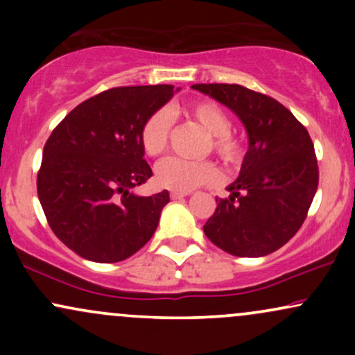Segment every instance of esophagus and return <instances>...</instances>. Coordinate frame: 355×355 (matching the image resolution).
<instances>
[{
  "label": "esophagus",
  "mask_w": 355,
  "mask_h": 355,
  "mask_svg": "<svg viewBox=\"0 0 355 355\" xmlns=\"http://www.w3.org/2000/svg\"><path fill=\"white\" fill-rule=\"evenodd\" d=\"M187 195H190V191H172L170 197H172V200H180V198L187 197Z\"/></svg>",
  "instance_id": "obj_1"
}]
</instances>
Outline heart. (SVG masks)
Returning <instances> with one entry per match:
<instances>
[{
    "label": "heart",
    "mask_w": 355,
    "mask_h": 355,
    "mask_svg": "<svg viewBox=\"0 0 355 355\" xmlns=\"http://www.w3.org/2000/svg\"><path fill=\"white\" fill-rule=\"evenodd\" d=\"M185 113L209 133L207 152H214L227 166H237L243 160V141L232 132V120L218 103L198 100L187 105ZM173 130L172 113L166 108L153 112L140 130V145L148 157H160L170 145ZM157 183L173 191H190L218 180V170L210 160L190 162L168 157L157 165Z\"/></svg>",
    "instance_id": "obj_1"
}]
</instances>
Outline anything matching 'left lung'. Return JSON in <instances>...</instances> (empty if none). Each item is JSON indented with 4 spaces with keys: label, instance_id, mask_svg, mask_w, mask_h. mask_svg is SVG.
<instances>
[{
    "label": "left lung",
    "instance_id": "8db88e82",
    "mask_svg": "<svg viewBox=\"0 0 355 355\" xmlns=\"http://www.w3.org/2000/svg\"><path fill=\"white\" fill-rule=\"evenodd\" d=\"M193 89L229 107L245 125L248 150L229 198L203 225L210 242L235 257H263L302 227L319 185L307 128L282 103L242 85L198 83Z\"/></svg>",
    "mask_w": 355,
    "mask_h": 355
}]
</instances>
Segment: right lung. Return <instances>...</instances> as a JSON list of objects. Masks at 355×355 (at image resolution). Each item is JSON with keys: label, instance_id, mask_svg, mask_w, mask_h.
Here are the masks:
<instances>
[{"label": "right lung", "instance_id": "obj_1", "mask_svg": "<svg viewBox=\"0 0 355 355\" xmlns=\"http://www.w3.org/2000/svg\"><path fill=\"white\" fill-rule=\"evenodd\" d=\"M173 92L172 85L110 88L73 108L44 144L38 198L56 237L83 259L120 262L157 230L168 191L138 197L130 189L153 175L140 130Z\"/></svg>", "mask_w": 355, "mask_h": 355}]
</instances>
